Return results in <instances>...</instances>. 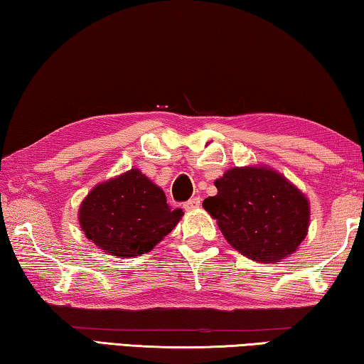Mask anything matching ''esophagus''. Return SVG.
Listing matches in <instances>:
<instances>
[{"instance_id": "34e87169", "label": "esophagus", "mask_w": 364, "mask_h": 364, "mask_svg": "<svg viewBox=\"0 0 364 364\" xmlns=\"http://www.w3.org/2000/svg\"><path fill=\"white\" fill-rule=\"evenodd\" d=\"M200 203H201V200L198 198V196H193V198H190L188 201L183 203V208H186V211H193L200 206Z\"/></svg>"}]
</instances>
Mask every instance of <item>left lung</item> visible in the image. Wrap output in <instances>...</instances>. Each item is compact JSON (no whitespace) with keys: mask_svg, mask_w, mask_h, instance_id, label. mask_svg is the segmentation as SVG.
Returning <instances> with one entry per match:
<instances>
[{"mask_svg":"<svg viewBox=\"0 0 364 364\" xmlns=\"http://www.w3.org/2000/svg\"><path fill=\"white\" fill-rule=\"evenodd\" d=\"M203 208L232 247L247 258L277 263L306 237L309 203L282 174L263 166L232 168L214 182Z\"/></svg>","mask_w":364,"mask_h":364,"instance_id":"1","label":"left lung"}]
</instances>
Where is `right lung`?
I'll return each instance as SVG.
<instances>
[{
    "label": "right lung",
    "mask_w": 364,
    "mask_h": 364,
    "mask_svg": "<svg viewBox=\"0 0 364 364\" xmlns=\"http://www.w3.org/2000/svg\"><path fill=\"white\" fill-rule=\"evenodd\" d=\"M181 208L168 205L163 190L130 169L98 183L79 210L80 228L88 240L106 253L134 258L148 253L182 218Z\"/></svg>",
    "instance_id": "1"
}]
</instances>
